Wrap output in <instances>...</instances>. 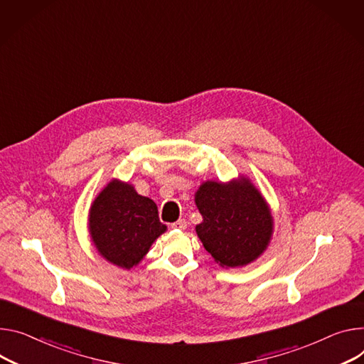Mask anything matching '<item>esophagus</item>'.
Returning <instances> with one entry per match:
<instances>
[{
	"label": "esophagus",
	"instance_id": "esophagus-1",
	"mask_svg": "<svg viewBox=\"0 0 364 364\" xmlns=\"http://www.w3.org/2000/svg\"><path fill=\"white\" fill-rule=\"evenodd\" d=\"M173 229H186L187 228V220L186 219H178L177 222L171 223Z\"/></svg>",
	"mask_w": 364,
	"mask_h": 364
}]
</instances>
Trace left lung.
<instances>
[{"label": "left lung", "instance_id": "1", "mask_svg": "<svg viewBox=\"0 0 364 364\" xmlns=\"http://www.w3.org/2000/svg\"><path fill=\"white\" fill-rule=\"evenodd\" d=\"M203 222L196 232L220 266L241 267L266 250L273 220L258 190L247 180L208 181L196 193Z\"/></svg>", "mask_w": 364, "mask_h": 364}]
</instances>
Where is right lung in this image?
Returning <instances> with one entry per match:
<instances>
[{
	"mask_svg": "<svg viewBox=\"0 0 364 364\" xmlns=\"http://www.w3.org/2000/svg\"><path fill=\"white\" fill-rule=\"evenodd\" d=\"M165 229L154 200L117 180L107 184L90 209L94 245L106 259L123 269L136 266Z\"/></svg>",
	"mask_w": 364,
	"mask_h": 364,
	"instance_id": "1",
	"label": "right lung"
}]
</instances>
